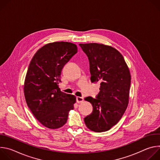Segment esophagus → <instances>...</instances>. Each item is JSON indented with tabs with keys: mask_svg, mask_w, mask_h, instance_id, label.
Segmentation results:
<instances>
[{
	"mask_svg": "<svg viewBox=\"0 0 160 160\" xmlns=\"http://www.w3.org/2000/svg\"><path fill=\"white\" fill-rule=\"evenodd\" d=\"M83 101V98L82 97H77V102L78 103H80Z\"/></svg>",
	"mask_w": 160,
	"mask_h": 160,
	"instance_id": "1",
	"label": "esophagus"
}]
</instances>
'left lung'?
Masks as SVG:
<instances>
[{
	"label": "left lung",
	"mask_w": 160,
	"mask_h": 160,
	"mask_svg": "<svg viewBox=\"0 0 160 160\" xmlns=\"http://www.w3.org/2000/svg\"><path fill=\"white\" fill-rule=\"evenodd\" d=\"M79 45L89 61L91 82L100 83L96 98L85 99L92 104L93 111L84 122L91 130L105 132L119 122L128 106L130 71L123 56L116 49L97 43Z\"/></svg>",
	"instance_id": "obj_1"
}]
</instances>
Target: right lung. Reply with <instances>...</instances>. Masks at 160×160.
Wrapping results in <instances>:
<instances>
[{
	"mask_svg": "<svg viewBox=\"0 0 160 160\" xmlns=\"http://www.w3.org/2000/svg\"><path fill=\"white\" fill-rule=\"evenodd\" d=\"M77 52L74 43H49L37 51L29 64L24 85L26 102L34 117L49 128L63 126L74 108L76 97L61 92L58 84L63 66Z\"/></svg>",
	"mask_w": 160,
	"mask_h": 160,
	"instance_id": "add662e5",
	"label": "right lung"
}]
</instances>
